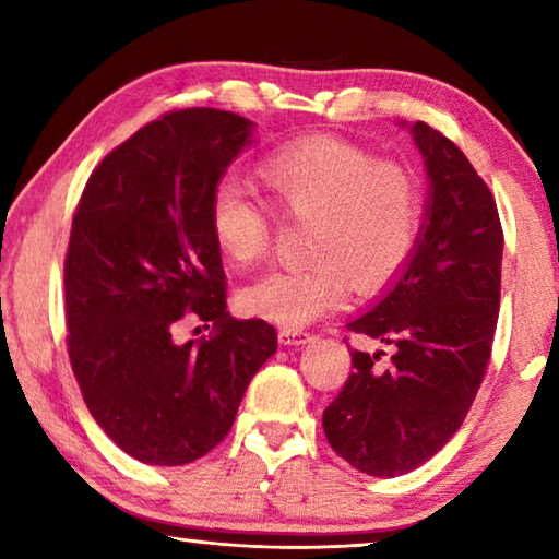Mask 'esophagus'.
<instances>
[{"label": "esophagus", "mask_w": 559, "mask_h": 559, "mask_svg": "<svg viewBox=\"0 0 559 559\" xmlns=\"http://www.w3.org/2000/svg\"><path fill=\"white\" fill-rule=\"evenodd\" d=\"M313 337H316L313 333H308V330H298V328H283L278 333V340L283 345H306Z\"/></svg>", "instance_id": "34e87169"}]
</instances>
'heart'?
<instances>
[{"instance_id": "heart-1", "label": "heart", "mask_w": 559, "mask_h": 559, "mask_svg": "<svg viewBox=\"0 0 559 559\" xmlns=\"http://www.w3.org/2000/svg\"><path fill=\"white\" fill-rule=\"evenodd\" d=\"M259 175L276 212L306 222V266L266 273L239 293L249 316L300 328L357 290H380L414 259L424 229L421 182L409 167L382 163L335 138H308L263 159ZM214 243L231 263L266 257L271 216L234 182L210 202Z\"/></svg>"}]
</instances>
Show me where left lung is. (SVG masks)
Returning <instances> with one entry per match:
<instances>
[{"mask_svg": "<svg viewBox=\"0 0 559 559\" xmlns=\"http://www.w3.org/2000/svg\"><path fill=\"white\" fill-rule=\"evenodd\" d=\"M412 132L431 187L419 249L394 288L347 323L362 347L323 412L337 456L380 478L419 468L459 431L490 362L500 306L493 192L447 135L421 120Z\"/></svg>", "mask_w": 559, "mask_h": 559, "instance_id": "obj_1", "label": "left lung"}]
</instances>
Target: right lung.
<instances>
[{
  "label": "right lung",
  "mask_w": 559,
  "mask_h": 559,
  "mask_svg": "<svg viewBox=\"0 0 559 559\" xmlns=\"http://www.w3.org/2000/svg\"><path fill=\"white\" fill-rule=\"evenodd\" d=\"M251 120L185 108L147 122L93 169L63 261L69 359L93 419L150 466L219 447L276 328L226 313L210 202ZM185 319L210 336L176 343Z\"/></svg>",
  "instance_id": "obj_1"
}]
</instances>
